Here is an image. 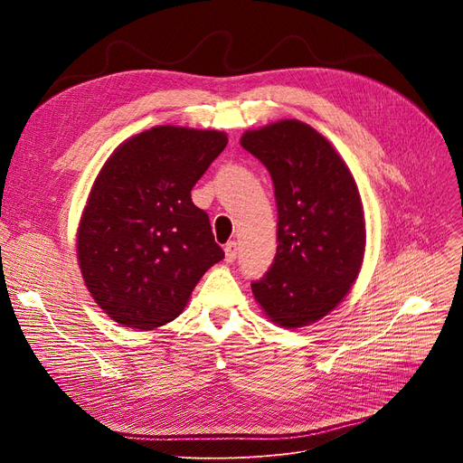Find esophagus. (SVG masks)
I'll return each instance as SVG.
<instances>
[{"instance_id": "esophagus-1", "label": "esophagus", "mask_w": 463, "mask_h": 463, "mask_svg": "<svg viewBox=\"0 0 463 463\" xmlns=\"http://www.w3.org/2000/svg\"><path fill=\"white\" fill-rule=\"evenodd\" d=\"M236 255H238V244H236L234 240H231V241H227V244H225V260L227 262H234Z\"/></svg>"}]
</instances>
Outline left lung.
Wrapping results in <instances>:
<instances>
[{
    "mask_svg": "<svg viewBox=\"0 0 463 463\" xmlns=\"http://www.w3.org/2000/svg\"><path fill=\"white\" fill-rule=\"evenodd\" d=\"M240 144L272 176L278 250L251 281L255 300L283 328L319 321L354 283L366 227L353 175L332 144L298 119L248 131Z\"/></svg>",
    "mask_w": 463,
    "mask_h": 463,
    "instance_id": "8db88e82",
    "label": "left lung"
}]
</instances>
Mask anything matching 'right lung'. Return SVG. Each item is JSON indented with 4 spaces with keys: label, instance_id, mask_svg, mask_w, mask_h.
<instances>
[{
    "label": "right lung",
    "instance_id": "add662e5",
    "mask_svg": "<svg viewBox=\"0 0 463 463\" xmlns=\"http://www.w3.org/2000/svg\"><path fill=\"white\" fill-rule=\"evenodd\" d=\"M227 135L159 126L129 140L97 176L79 227V264L93 300L129 328L182 313L204 272L225 257L191 189Z\"/></svg>",
    "mask_w": 463,
    "mask_h": 463
}]
</instances>
